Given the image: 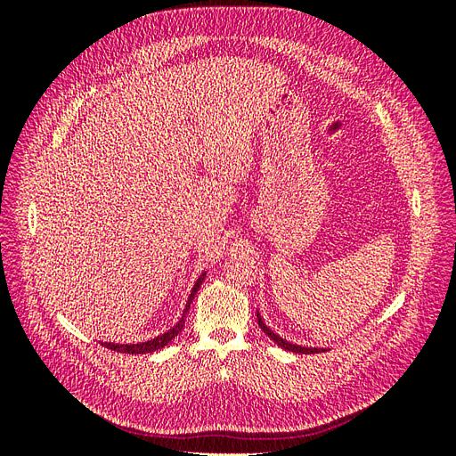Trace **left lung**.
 <instances>
[{
  "mask_svg": "<svg viewBox=\"0 0 456 456\" xmlns=\"http://www.w3.org/2000/svg\"><path fill=\"white\" fill-rule=\"evenodd\" d=\"M256 317H258V325H260V329L265 330V333L278 344V346H281V348H285V350H289V352H297V354H320V352H325L323 348H305V346H297V344H291V342H287V340H283L281 337H278L273 333V330H270L266 325H265V322H262V317L256 314Z\"/></svg>",
  "mask_w": 456,
  "mask_h": 456,
  "instance_id": "obj_1",
  "label": "left lung"
}]
</instances>
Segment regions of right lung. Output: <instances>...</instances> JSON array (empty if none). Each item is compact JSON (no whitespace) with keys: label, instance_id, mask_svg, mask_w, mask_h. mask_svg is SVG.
Masks as SVG:
<instances>
[{"label":"right lung","instance_id":"obj_1","mask_svg":"<svg viewBox=\"0 0 456 456\" xmlns=\"http://www.w3.org/2000/svg\"><path fill=\"white\" fill-rule=\"evenodd\" d=\"M205 275H207L205 272L200 275V280L196 281L194 289H191V293H190V298H188V302H186V308H184L183 317H181V320H178V323H176L173 329L167 330V333H163V335H159V337H156V338H151V340H148V342H141V344H112V342H102V346H106L108 350L121 352V354H150V352H156V350H159V348H163V346H167V344L184 329L186 312L190 310L191 300H194V297H196V293H198V289L201 287V283H203V280H205Z\"/></svg>","mask_w":456,"mask_h":456}]
</instances>
